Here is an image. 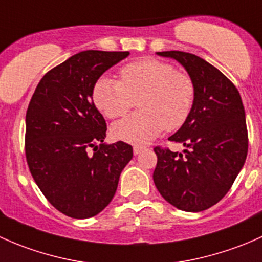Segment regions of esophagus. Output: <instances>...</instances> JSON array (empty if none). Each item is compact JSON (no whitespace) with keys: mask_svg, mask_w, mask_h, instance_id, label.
Instances as JSON below:
<instances>
[{"mask_svg":"<svg viewBox=\"0 0 262 262\" xmlns=\"http://www.w3.org/2000/svg\"><path fill=\"white\" fill-rule=\"evenodd\" d=\"M145 149H146L145 146H134V154L135 155H139V154L141 152V151H144Z\"/></svg>","mask_w":262,"mask_h":262,"instance_id":"1","label":"esophagus"}]
</instances>
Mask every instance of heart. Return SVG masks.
Returning a JSON list of instances; mask_svg holds the SVG:
<instances>
[{"label": "heart", "mask_w": 262, "mask_h": 262, "mask_svg": "<svg viewBox=\"0 0 262 262\" xmlns=\"http://www.w3.org/2000/svg\"><path fill=\"white\" fill-rule=\"evenodd\" d=\"M121 80L101 77L93 85L94 106L108 118L125 116L139 101L141 111L112 126L121 141L144 145L164 130L175 131L185 125L195 102V84L188 73L158 59H141L126 64Z\"/></svg>", "instance_id": "obj_1"}]
</instances>
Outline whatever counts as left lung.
Listing matches in <instances>:
<instances>
[{"instance_id":"8db88e82","label":"left lung","mask_w":262,"mask_h":262,"mask_svg":"<svg viewBox=\"0 0 262 262\" xmlns=\"http://www.w3.org/2000/svg\"><path fill=\"white\" fill-rule=\"evenodd\" d=\"M179 61L195 84L190 117L170 141L184 154L154 147L158 163L152 178L171 206L201 212L221 201L244 166L249 149L245 108L236 85L204 59L184 51H159Z\"/></svg>"}]
</instances>
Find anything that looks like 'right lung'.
<instances>
[{
	"label": "right lung",
	"instance_id": "right-lung-1",
	"mask_svg": "<svg viewBox=\"0 0 262 262\" xmlns=\"http://www.w3.org/2000/svg\"><path fill=\"white\" fill-rule=\"evenodd\" d=\"M128 54L80 51L41 78L29 103V169L51 206L68 217L82 220L103 211L134 155L123 141L103 144L106 121L92 98L98 78Z\"/></svg>",
	"mask_w": 262,
	"mask_h": 262
}]
</instances>
